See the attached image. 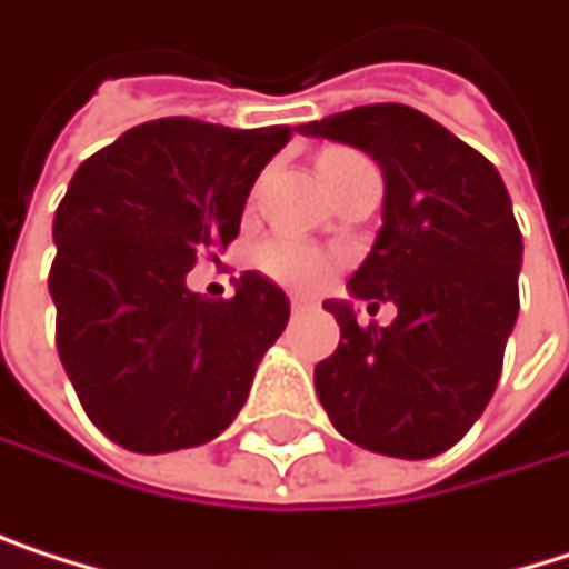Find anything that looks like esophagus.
Here are the masks:
<instances>
[{
  "mask_svg": "<svg viewBox=\"0 0 569 569\" xmlns=\"http://www.w3.org/2000/svg\"><path fill=\"white\" fill-rule=\"evenodd\" d=\"M311 305H315L311 298H301V295H295V298H291V311H308Z\"/></svg>",
  "mask_w": 569,
  "mask_h": 569,
  "instance_id": "34e87169",
  "label": "esophagus"
}]
</instances>
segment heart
<instances>
[{
	"label": "heart",
	"instance_id": "1",
	"mask_svg": "<svg viewBox=\"0 0 569 569\" xmlns=\"http://www.w3.org/2000/svg\"><path fill=\"white\" fill-rule=\"evenodd\" d=\"M338 153H345V150H328V153H321L318 167L328 163V160L338 157ZM258 268H261L271 281L284 284V288L311 291V288H318V284L325 281V274H328V258H325L315 244H308V241H298V238H271V241H264V244L258 248Z\"/></svg>",
	"mask_w": 569,
	"mask_h": 569
}]
</instances>
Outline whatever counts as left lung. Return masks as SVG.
Returning <instances> with one entry per match:
<instances>
[{
	"label": "left lung",
	"mask_w": 569,
	"mask_h": 569,
	"mask_svg": "<svg viewBox=\"0 0 569 569\" xmlns=\"http://www.w3.org/2000/svg\"><path fill=\"white\" fill-rule=\"evenodd\" d=\"M301 133L351 143L382 167V231L348 288L369 308H399L382 328L325 301L341 341L315 366V392L348 442L396 459L439 456L492 399L520 311L523 238L503 177L402 103L355 107Z\"/></svg>",
	"instance_id": "obj_1"
}]
</instances>
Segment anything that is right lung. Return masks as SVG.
I'll return each instance as SVG.
<instances>
[{
  "mask_svg": "<svg viewBox=\"0 0 569 569\" xmlns=\"http://www.w3.org/2000/svg\"><path fill=\"white\" fill-rule=\"evenodd\" d=\"M291 127L150 120L97 150L56 207V348L93 426L130 452L221 436L288 325L284 291L244 271L234 298L187 288L241 231L244 200Z\"/></svg>",
  "mask_w": 569,
  "mask_h": 569,
  "instance_id": "obj_1",
  "label": "right lung"
}]
</instances>
